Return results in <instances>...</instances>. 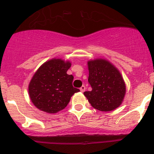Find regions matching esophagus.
I'll return each instance as SVG.
<instances>
[{
  "instance_id": "esophagus-1",
  "label": "esophagus",
  "mask_w": 154,
  "mask_h": 154,
  "mask_svg": "<svg viewBox=\"0 0 154 154\" xmlns=\"http://www.w3.org/2000/svg\"><path fill=\"white\" fill-rule=\"evenodd\" d=\"M80 91H81L82 92H83V91H85V85H82L81 87H80Z\"/></svg>"
}]
</instances>
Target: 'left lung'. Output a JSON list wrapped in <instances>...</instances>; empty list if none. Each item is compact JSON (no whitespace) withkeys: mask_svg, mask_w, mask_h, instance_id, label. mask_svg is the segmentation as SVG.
<instances>
[{"mask_svg":"<svg viewBox=\"0 0 154 154\" xmlns=\"http://www.w3.org/2000/svg\"><path fill=\"white\" fill-rule=\"evenodd\" d=\"M88 81L92 90L84 92L93 108L111 111L119 107L125 94V85L119 71L103 59L88 62Z\"/></svg>","mask_w":154,"mask_h":154,"instance_id":"8db88e82","label":"left lung"}]
</instances>
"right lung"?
I'll use <instances>...</instances> for the list:
<instances>
[{"mask_svg":"<svg viewBox=\"0 0 154 154\" xmlns=\"http://www.w3.org/2000/svg\"><path fill=\"white\" fill-rule=\"evenodd\" d=\"M69 62L52 59L42 65L34 74L29 94L33 104L45 112L54 114L64 109L71 97L80 89L73 87L74 77L67 74Z\"/></svg>","mask_w":154,"mask_h":154,"instance_id":"right-lung-1","label":"right lung"}]
</instances>
